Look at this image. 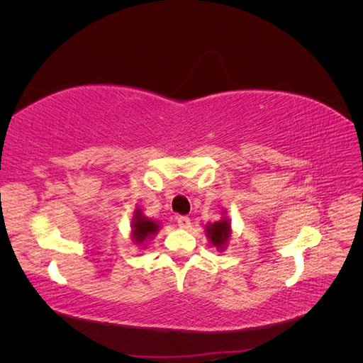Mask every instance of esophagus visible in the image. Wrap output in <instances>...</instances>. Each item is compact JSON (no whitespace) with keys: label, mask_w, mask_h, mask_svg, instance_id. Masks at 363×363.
<instances>
[{"label":"esophagus","mask_w":363,"mask_h":363,"mask_svg":"<svg viewBox=\"0 0 363 363\" xmlns=\"http://www.w3.org/2000/svg\"><path fill=\"white\" fill-rule=\"evenodd\" d=\"M177 224L182 228H189L191 227V219L188 216H179L177 218Z\"/></svg>","instance_id":"1"}]
</instances>
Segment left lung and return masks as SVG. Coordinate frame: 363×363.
<instances>
[{
	"mask_svg": "<svg viewBox=\"0 0 363 363\" xmlns=\"http://www.w3.org/2000/svg\"><path fill=\"white\" fill-rule=\"evenodd\" d=\"M206 233H207V238L211 239V244H213L219 250H223L227 244L230 235H232L228 219L223 218L221 221L206 225Z\"/></svg>",
	"mask_w": 363,
	"mask_h": 363,
	"instance_id": "8db88e82",
	"label": "left lung"
}]
</instances>
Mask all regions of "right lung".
<instances>
[{"mask_svg": "<svg viewBox=\"0 0 363 363\" xmlns=\"http://www.w3.org/2000/svg\"><path fill=\"white\" fill-rule=\"evenodd\" d=\"M131 227H133V238L136 244H142L144 240L152 238L159 232V224L150 218L142 216L139 208L135 211V218Z\"/></svg>", "mask_w": 363, "mask_h": 363, "instance_id": "1", "label": "right lung"}]
</instances>
